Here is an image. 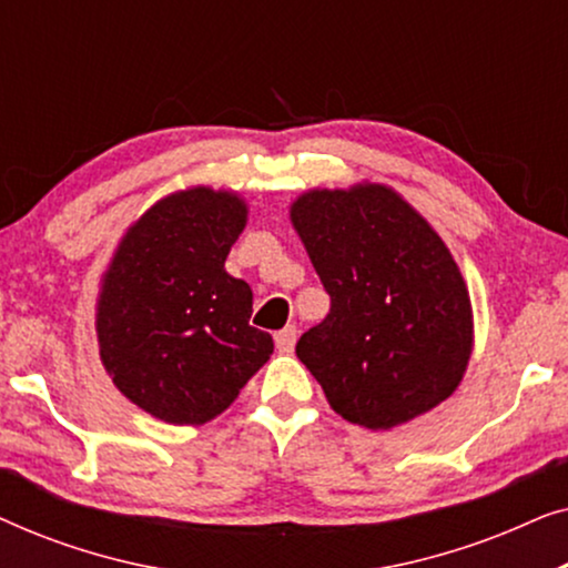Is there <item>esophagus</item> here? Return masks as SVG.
I'll return each mask as SVG.
<instances>
[{"instance_id":"34e87169","label":"esophagus","mask_w":568,"mask_h":568,"mask_svg":"<svg viewBox=\"0 0 568 568\" xmlns=\"http://www.w3.org/2000/svg\"><path fill=\"white\" fill-rule=\"evenodd\" d=\"M274 341H276V348L282 354H292V348H294V344H297V325H286V328H282L274 336Z\"/></svg>"}]
</instances>
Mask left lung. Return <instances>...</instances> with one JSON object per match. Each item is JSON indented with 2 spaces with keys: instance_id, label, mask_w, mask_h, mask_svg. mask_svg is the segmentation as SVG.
Here are the masks:
<instances>
[{
  "instance_id": "1",
  "label": "left lung",
  "mask_w": 568,
  "mask_h": 568,
  "mask_svg": "<svg viewBox=\"0 0 568 568\" xmlns=\"http://www.w3.org/2000/svg\"><path fill=\"white\" fill-rule=\"evenodd\" d=\"M292 222L331 297V313L297 341L331 408L393 429L449 398L470 359L473 313L424 216L385 185H356L305 193Z\"/></svg>"
}]
</instances>
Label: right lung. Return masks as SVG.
Here are the masks:
<instances>
[{"label":"right lung","mask_w":568,"mask_h":568,"mask_svg":"<svg viewBox=\"0 0 568 568\" xmlns=\"http://www.w3.org/2000/svg\"><path fill=\"white\" fill-rule=\"evenodd\" d=\"M245 214L235 193H173L126 232L103 278L100 359L129 400L168 424L222 414L274 352L251 325V286L224 271Z\"/></svg>","instance_id":"obj_1"}]
</instances>
